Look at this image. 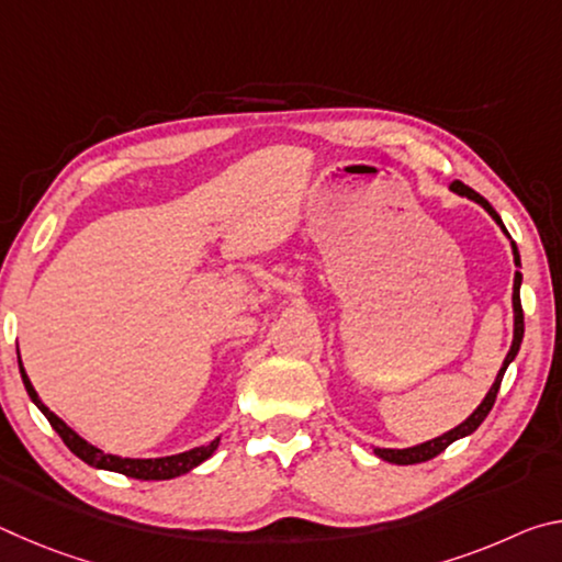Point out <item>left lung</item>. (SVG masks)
Returning <instances> with one entry per match:
<instances>
[{
	"mask_svg": "<svg viewBox=\"0 0 562 562\" xmlns=\"http://www.w3.org/2000/svg\"><path fill=\"white\" fill-rule=\"evenodd\" d=\"M451 190H453L456 195L469 198V201L479 203V205L483 207V211H486V213L493 217V221H496V225L501 227V231L508 235L506 225H503V221H501V215H498L496 211H493V205L486 201V198L475 193V190H471L469 186H463L461 180H453V183H451ZM508 240H510V235H508ZM510 250H513V262H516V268H520V252H518V247H516V243H513V240H510ZM520 284H522V274H520V272H516V278H513V341H510V349H508V355H506V359H503V364H501V369H498L496 382L491 384L488 394L483 396V402H481L479 406H475V412H473L469 418H465V422H461L459 426H456V429L446 431V434H441V436H436V439H431V441H424V443L408 446V449H379V446H374V449H372V451H374V456H379V459H382V461L396 463V465H414V463H424V461H431L434 456H439L441 451L449 449V446H451L453 441L463 439V436H471L475 429H479V426L483 424V418H486V416H488V412L493 408V402H496L498 389H501V382H503V374H506V369L510 367V361L518 357V349H520V341H522Z\"/></svg>",
	"mask_w": 562,
	"mask_h": 562,
	"instance_id": "1",
	"label": "left lung"
}]
</instances>
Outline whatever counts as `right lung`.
Instances as JSON below:
<instances>
[{
    "label": "right lung",
    "instance_id": "1",
    "mask_svg": "<svg viewBox=\"0 0 562 562\" xmlns=\"http://www.w3.org/2000/svg\"><path fill=\"white\" fill-rule=\"evenodd\" d=\"M19 372H22V382H24L26 394H30V398L36 404V408H40V412L46 418H49L54 431L61 436V441L69 446L71 453L79 456L83 463L93 465V469L123 473V475H128V479H138V481H168V479H176V475H183L188 471H193L195 465H201L203 461L211 459V456L217 449V443H221V436H217V439L211 441V443L195 446V449L183 451V453L160 456V459H123V456L106 453V451H101L99 446H93L87 439H81V436L76 434L71 426L64 422V418L56 416L52 408L42 402L40 394H36V389L30 382V376H26L22 357H19Z\"/></svg>",
    "mask_w": 562,
    "mask_h": 562
}]
</instances>
